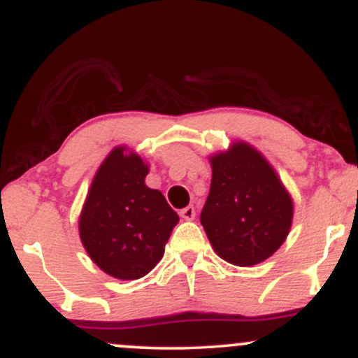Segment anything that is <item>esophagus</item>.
<instances>
[{
	"instance_id": "obj_1",
	"label": "esophagus",
	"mask_w": 358,
	"mask_h": 358,
	"mask_svg": "<svg viewBox=\"0 0 358 358\" xmlns=\"http://www.w3.org/2000/svg\"><path fill=\"white\" fill-rule=\"evenodd\" d=\"M180 215H182V219L185 220H193L195 219V207H193V205H188V207L180 210Z\"/></svg>"
}]
</instances>
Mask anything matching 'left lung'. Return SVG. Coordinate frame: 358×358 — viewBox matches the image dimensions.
I'll return each mask as SVG.
<instances>
[{
  "instance_id": "left-lung-1",
  "label": "left lung",
  "mask_w": 358,
  "mask_h": 358,
  "mask_svg": "<svg viewBox=\"0 0 358 358\" xmlns=\"http://www.w3.org/2000/svg\"><path fill=\"white\" fill-rule=\"evenodd\" d=\"M212 183L200 222L224 261L254 266L273 256L289 234L293 200L256 148L237 141L213 155Z\"/></svg>"
}]
</instances>
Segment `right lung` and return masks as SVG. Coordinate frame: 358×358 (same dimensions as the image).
<instances>
[{
    "label": "right lung",
    "mask_w": 358,
    "mask_h": 358,
    "mask_svg": "<svg viewBox=\"0 0 358 358\" xmlns=\"http://www.w3.org/2000/svg\"><path fill=\"white\" fill-rule=\"evenodd\" d=\"M150 166L124 146L114 148L94 176L79 219L89 257L109 276L139 279L162 261L178 213L148 188Z\"/></svg>",
    "instance_id": "add662e5"
}]
</instances>
